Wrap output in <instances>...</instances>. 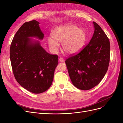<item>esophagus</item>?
I'll use <instances>...</instances> for the list:
<instances>
[{
  "mask_svg": "<svg viewBox=\"0 0 123 123\" xmlns=\"http://www.w3.org/2000/svg\"><path fill=\"white\" fill-rule=\"evenodd\" d=\"M59 60L60 62H63L64 61V60L63 59V58H60L59 59Z\"/></svg>",
  "mask_w": 123,
  "mask_h": 123,
  "instance_id": "34e87169",
  "label": "esophagus"
}]
</instances>
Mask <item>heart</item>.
<instances>
[{"instance_id":"b5f03b06","label":"heart","mask_w":123,"mask_h":123,"mask_svg":"<svg viewBox=\"0 0 123 123\" xmlns=\"http://www.w3.org/2000/svg\"><path fill=\"white\" fill-rule=\"evenodd\" d=\"M47 39V43L52 51L57 50L58 43L61 42L62 49L70 55L82 49L85 44L86 35L85 31L73 24H67L56 28Z\"/></svg>"}]
</instances>
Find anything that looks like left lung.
Returning a JSON list of instances; mask_svg holds the SVG:
<instances>
[{
  "instance_id": "left-lung-1",
  "label": "left lung",
  "mask_w": 123,
  "mask_h": 123,
  "mask_svg": "<svg viewBox=\"0 0 123 123\" xmlns=\"http://www.w3.org/2000/svg\"><path fill=\"white\" fill-rule=\"evenodd\" d=\"M94 32L89 43L78 54L65 61L73 85L88 90L98 85L108 69L110 56L109 40L101 27L93 22Z\"/></svg>"
}]
</instances>
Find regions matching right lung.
<instances>
[{
	"instance_id": "obj_1",
	"label": "right lung",
	"mask_w": 123,
	"mask_h": 123,
	"mask_svg": "<svg viewBox=\"0 0 123 123\" xmlns=\"http://www.w3.org/2000/svg\"><path fill=\"white\" fill-rule=\"evenodd\" d=\"M36 20L25 23L14 37L10 48L13 73L19 85L29 92L40 94L47 90L53 81L58 56L48 53L38 41L44 34Z\"/></svg>"
}]
</instances>
